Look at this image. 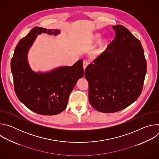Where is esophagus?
Returning a JSON list of instances; mask_svg holds the SVG:
<instances>
[{"instance_id": "obj_1", "label": "esophagus", "mask_w": 159, "mask_h": 159, "mask_svg": "<svg viewBox=\"0 0 159 159\" xmlns=\"http://www.w3.org/2000/svg\"><path fill=\"white\" fill-rule=\"evenodd\" d=\"M88 65H89V62H87V61H84V62H83V68H84V70L85 69V68L87 67V66Z\"/></svg>"}]
</instances>
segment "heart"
<instances>
[{"mask_svg":"<svg viewBox=\"0 0 159 159\" xmlns=\"http://www.w3.org/2000/svg\"><path fill=\"white\" fill-rule=\"evenodd\" d=\"M100 37H101V34L99 33H95V34H92L89 35L85 40L86 45L88 47H91L96 41H98L100 38ZM107 44H108V40L106 38L102 39L98 42L97 46L94 50V53H98L101 52H102L107 47Z\"/></svg>","mask_w":159,"mask_h":159,"instance_id":"b5f03b06","label":"heart"}]
</instances>
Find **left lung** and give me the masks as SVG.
<instances>
[{"instance_id": "8db88e82", "label": "left lung", "mask_w": 159, "mask_h": 159, "mask_svg": "<svg viewBox=\"0 0 159 159\" xmlns=\"http://www.w3.org/2000/svg\"><path fill=\"white\" fill-rule=\"evenodd\" d=\"M112 28L115 38L85 70L90 104L104 113L121 111L137 100L147 72L140 40L122 25Z\"/></svg>"}]
</instances>
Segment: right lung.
Returning <instances> with one entry per match:
<instances>
[{"mask_svg":"<svg viewBox=\"0 0 159 159\" xmlns=\"http://www.w3.org/2000/svg\"><path fill=\"white\" fill-rule=\"evenodd\" d=\"M59 30L35 27L22 38L11 62L14 90L19 100L41 115H56L64 111L77 80L84 76L82 60L72 66H60L48 72H34L28 61V53L38 34L57 36Z\"/></svg>","mask_w":159,"mask_h":159,"instance_id":"1","label":"right lung"}]
</instances>
